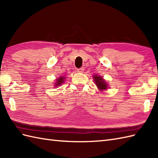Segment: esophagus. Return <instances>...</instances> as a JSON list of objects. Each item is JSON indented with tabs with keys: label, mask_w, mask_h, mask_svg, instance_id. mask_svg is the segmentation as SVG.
<instances>
[{
	"label": "esophagus",
	"mask_w": 158,
	"mask_h": 158,
	"mask_svg": "<svg viewBox=\"0 0 158 158\" xmlns=\"http://www.w3.org/2000/svg\"><path fill=\"white\" fill-rule=\"evenodd\" d=\"M83 71H84V68H80V69H77V73H83Z\"/></svg>",
	"instance_id": "obj_1"
}]
</instances>
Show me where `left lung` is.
I'll use <instances>...</instances> for the list:
<instances>
[{"label":"left lung","instance_id":"obj_1","mask_svg":"<svg viewBox=\"0 0 158 158\" xmlns=\"http://www.w3.org/2000/svg\"><path fill=\"white\" fill-rule=\"evenodd\" d=\"M93 78L94 81L95 82V84L98 87V88L100 91L106 89L108 88V83H107L105 80L102 78V77L95 75H93Z\"/></svg>","mask_w":158,"mask_h":158}]
</instances>
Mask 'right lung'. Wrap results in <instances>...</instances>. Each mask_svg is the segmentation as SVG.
I'll list each match as a JSON object with an SVG mask.
<instances>
[{
	"instance_id": "add662e5",
	"label": "right lung",
	"mask_w": 158,
	"mask_h": 158,
	"mask_svg": "<svg viewBox=\"0 0 158 158\" xmlns=\"http://www.w3.org/2000/svg\"><path fill=\"white\" fill-rule=\"evenodd\" d=\"M65 77H60L59 78H58L56 79V83H55V84H54V85L56 87H58V86H60V85H62V83H63V82L65 81ZM55 87V88H56Z\"/></svg>"
}]
</instances>
